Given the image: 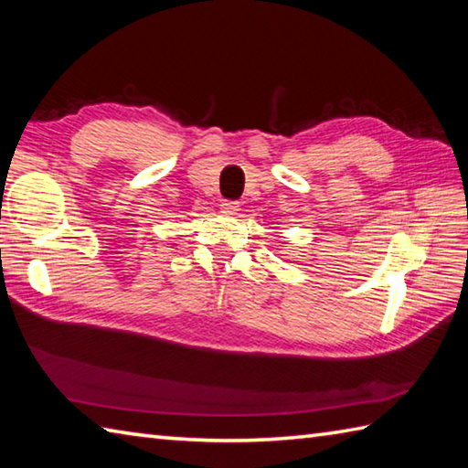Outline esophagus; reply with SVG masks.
Masks as SVG:
<instances>
[{
	"mask_svg": "<svg viewBox=\"0 0 468 468\" xmlns=\"http://www.w3.org/2000/svg\"><path fill=\"white\" fill-rule=\"evenodd\" d=\"M221 208H223V213H227V215H235L237 211H239V203H237V201H223Z\"/></svg>",
	"mask_w": 468,
	"mask_h": 468,
	"instance_id": "obj_1",
	"label": "esophagus"
}]
</instances>
